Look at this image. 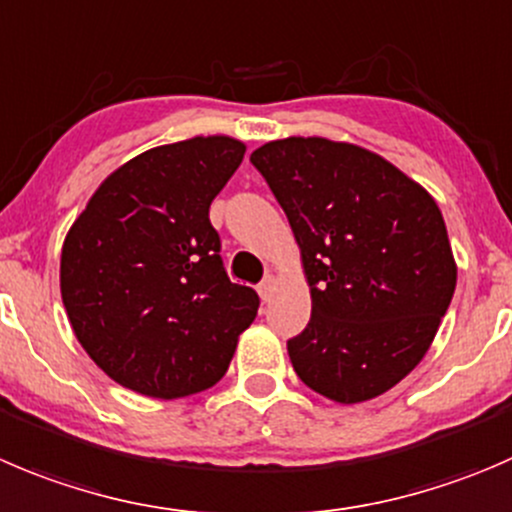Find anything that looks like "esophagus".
I'll return each mask as SVG.
<instances>
[{
  "mask_svg": "<svg viewBox=\"0 0 512 512\" xmlns=\"http://www.w3.org/2000/svg\"><path fill=\"white\" fill-rule=\"evenodd\" d=\"M275 290H277V277L275 275H267L265 280L257 285V295L262 297V302H270L272 295H275Z\"/></svg>",
  "mask_w": 512,
  "mask_h": 512,
  "instance_id": "esophagus-1",
  "label": "esophagus"
}]
</instances>
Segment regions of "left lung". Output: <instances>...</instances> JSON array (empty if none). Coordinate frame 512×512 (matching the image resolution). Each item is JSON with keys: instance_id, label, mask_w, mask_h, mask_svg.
I'll return each instance as SVG.
<instances>
[{"instance_id": "obj_1", "label": "left lung", "mask_w": 512, "mask_h": 512, "mask_svg": "<svg viewBox=\"0 0 512 512\" xmlns=\"http://www.w3.org/2000/svg\"><path fill=\"white\" fill-rule=\"evenodd\" d=\"M250 162L290 220L310 285V322L287 340L297 377L342 405L388 393L430 350L458 282L438 202L350 142L287 137Z\"/></svg>"}]
</instances>
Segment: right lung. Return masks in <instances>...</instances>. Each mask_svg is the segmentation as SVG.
Wrapping results in <instances>:
<instances>
[{"label": "right lung", "instance_id": "obj_1", "mask_svg": "<svg viewBox=\"0 0 512 512\" xmlns=\"http://www.w3.org/2000/svg\"><path fill=\"white\" fill-rule=\"evenodd\" d=\"M245 150L225 135L152 147L117 167L69 227L64 310L122 388L162 400L212 388L255 320L260 297L230 282L210 222Z\"/></svg>", "mask_w": 512, "mask_h": 512}]
</instances>
